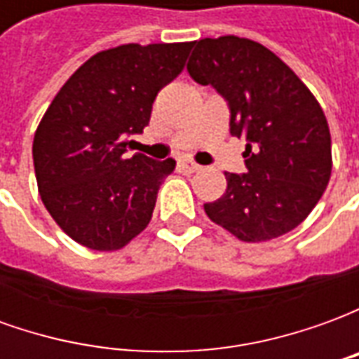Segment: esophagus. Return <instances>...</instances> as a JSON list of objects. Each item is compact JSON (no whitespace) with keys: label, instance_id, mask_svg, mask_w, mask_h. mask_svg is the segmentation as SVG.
<instances>
[{"label":"esophagus","instance_id":"1","mask_svg":"<svg viewBox=\"0 0 359 359\" xmlns=\"http://www.w3.org/2000/svg\"><path fill=\"white\" fill-rule=\"evenodd\" d=\"M179 167H180V171L187 172V175H190V172L200 171V169H202V167L196 163V161H192V159H180Z\"/></svg>","mask_w":359,"mask_h":359}]
</instances>
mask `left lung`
<instances>
[{
  "mask_svg": "<svg viewBox=\"0 0 359 359\" xmlns=\"http://www.w3.org/2000/svg\"><path fill=\"white\" fill-rule=\"evenodd\" d=\"M188 73L231 107V134L246 140L244 175L225 172L226 190L203 203L215 225L242 242L290 233L321 200L332 169L331 133L316 95L259 42L196 40Z\"/></svg>",
  "mask_w": 359,
  "mask_h": 359,
  "instance_id": "left-lung-1",
  "label": "left lung"
}]
</instances>
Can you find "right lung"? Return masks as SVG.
Wrapping results in <instances>:
<instances>
[{"instance_id":"obj_1","label":"right lung","mask_w":359,"mask_h":359,"mask_svg":"<svg viewBox=\"0 0 359 359\" xmlns=\"http://www.w3.org/2000/svg\"><path fill=\"white\" fill-rule=\"evenodd\" d=\"M192 42L123 43L97 51L61 86L36 128L32 157L46 210L81 246L117 252L148 226L175 159L128 156L159 90L175 81Z\"/></svg>"}]
</instances>
